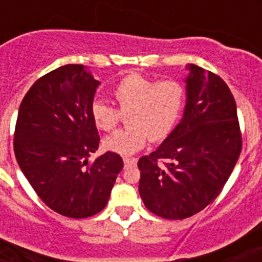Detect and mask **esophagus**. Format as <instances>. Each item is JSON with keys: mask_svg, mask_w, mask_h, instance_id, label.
<instances>
[{"mask_svg": "<svg viewBox=\"0 0 262 262\" xmlns=\"http://www.w3.org/2000/svg\"><path fill=\"white\" fill-rule=\"evenodd\" d=\"M137 160L133 159V158H123V163H125V167H129V166H133L136 164Z\"/></svg>", "mask_w": 262, "mask_h": 262, "instance_id": "34e87169", "label": "esophagus"}]
</instances>
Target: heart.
Returning a JSON list of instances; mask_svg holds the SVG:
<instances>
[{"label":"heart","instance_id":"b5f03b06","mask_svg":"<svg viewBox=\"0 0 262 262\" xmlns=\"http://www.w3.org/2000/svg\"><path fill=\"white\" fill-rule=\"evenodd\" d=\"M119 112L103 100L91 104V117L95 126L108 132L117 126L121 114L126 115L125 129L114 132L103 140L106 151L129 156L152 141H162L174 129L183 106L185 91L175 80L156 81L139 73H130L113 88Z\"/></svg>","mask_w":262,"mask_h":262}]
</instances>
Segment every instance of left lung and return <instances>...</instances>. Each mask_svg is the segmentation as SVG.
<instances>
[{
  "label": "left lung",
  "instance_id": "1",
  "mask_svg": "<svg viewBox=\"0 0 262 262\" xmlns=\"http://www.w3.org/2000/svg\"><path fill=\"white\" fill-rule=\"evenodd\" d=\"M186 106L159 148L140 158L144 205L164 219H186L219 195L242 149L236 104L227 84L187 65ZM160 160H166L163 165Z\"/></svg>",
  "mask_w": 262,
  "mask_h": 262
}]
</instances>
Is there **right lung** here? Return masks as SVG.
Segmentation results:
<instances>
[{
  "label": "right lung",
  "instance_id": "add662e5",
  "mask_svg": "<svg viewBox=\"0 0 262 262\" xmlns=\"http://www.w3.org/2000/svg\"><path fill=\"white\" fill-rule=\"evenodd\" d=\"M84 65H65L30 88L18 108L13 148L23 174L47 207L83 219L106 207L122 158L99 147L91 104L99 85Z\"/></svg>",
  "mask_w": 262,
  "mask_h": 262
}]
</instances>
